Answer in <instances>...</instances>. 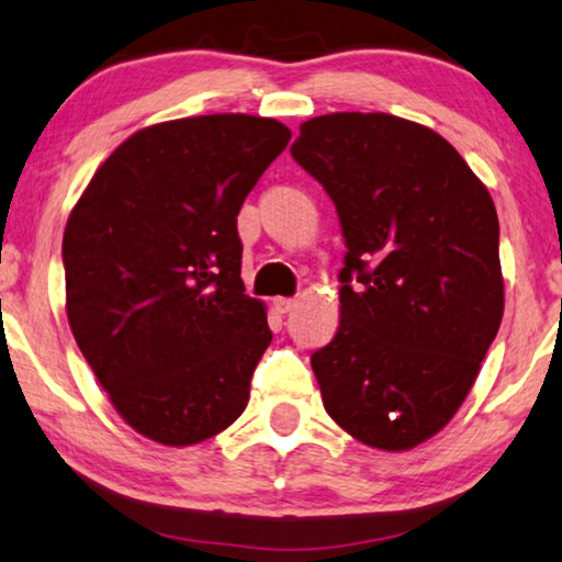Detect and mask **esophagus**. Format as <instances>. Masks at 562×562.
Wrapping results in <instances>:
<instances>
[{
	"label": "esophagus",
	"mask_w": 562,
	"mask_h": 562,
	"mask_svg": "<svg viewBox=\"0 0 562 562\" xmlns=\"http://www.w3.org/2000/svg\"><path fill=\"white\" fill-rule=\"evenodd\" d=\"M274 307H278V313H292V310L297 307V300L292 297H274Z\"/></svg>",
	"instance_id": "1"
}]
</instances>
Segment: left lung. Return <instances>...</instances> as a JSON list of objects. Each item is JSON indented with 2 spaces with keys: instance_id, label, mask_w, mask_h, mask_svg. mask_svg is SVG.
Segmentation results:
<instances>
[{
  "instance_id": "left-lung-1",
  "label": "left lung",
  "mask_w": 562,
  "mask_h": 562,
  "mask_svg": "<svg viewBox=\"0 0 562 562\" xmlns=\"http://www.w3.org/2000/svg\"><path fill=\"white\" fill-rule=\"evenodd\" d=\"M290 154L348 247L338 333L310 358L325 412L368 447L412 449L457 414L499 330L495 201L449 140L389 113L317 115Z\"/></svg>"
}]
</instances>
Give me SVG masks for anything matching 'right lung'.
Listing matches in <instances>:
<instances>
[{
    "label": "right lung",
    "mask_w": 562,
    "mask_h": 562,
    "mask_svg": "<svg viewBox=\"0 0 562 562\" xmlns=\"http://www.w3.org/2000/svg\"><path fill=\"white\" fill-rule=\"evenodd\" d=\"M290 140L272 119L196 115L133 133L63 237L67 321L125 424L189 447L245 412L270 346L245 295L237 214Z\"/></svg>",
    "instance_id": "obj_1"
}]
</instances>
